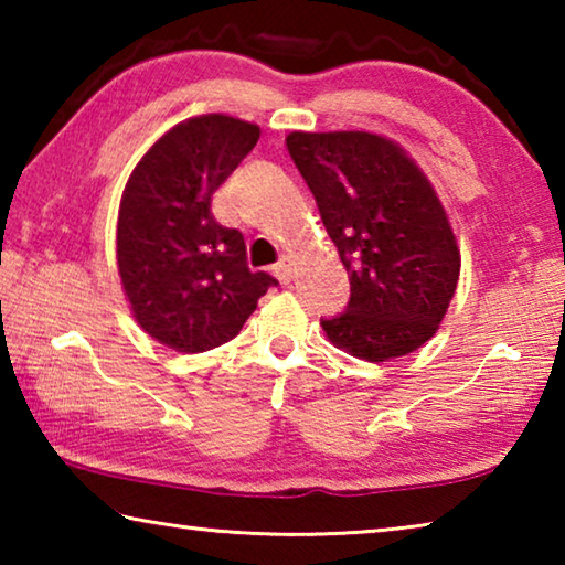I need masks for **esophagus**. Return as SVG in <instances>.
<instances>
[{
    "label": "esophagus",
    "mask_w": 565,
    "mask_h": 565,
    "mask_svg": "<svg viewBox=\"0 0 565 565\" xmlns=\"http://www.w3.org/2000/svg\"><path fill=\"white\" fill-rule=\"evenodd\" d=\"M274 274L281 284H289L291 281V262L286 259V256H281V259L274 264Z\"/></svg>",
    "instance_id": "obj_1"
}]
</instances>
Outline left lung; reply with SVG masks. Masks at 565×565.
<instances>
[{
    "label": "left lung",
    "instance_id": "8db88e82",
    "mask_svg": "<svg viewBox=\"0 0 565 565\" xmlns=\"http://www.w3.org/2000/svg\"><path fill=\"white\" fill-rule=\"evenodd\" d=\"M286 149L349 271L347 309L321 319L331 343L376 363L424 347L461 271L428 179L394 141L369 131H291Z\"/></svg>",
    "mask_w": 565,
    "mask_h": 565
}]
</instances>
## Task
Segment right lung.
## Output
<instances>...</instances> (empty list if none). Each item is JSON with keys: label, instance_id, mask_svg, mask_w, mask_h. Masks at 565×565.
Segmentation results:
<instances>
[{"label": "right lung", "instance_id": "1", "mask_svg": "<svg viewBox=\"0 0 565 565\" xmlns=\"http://www.w3.org/2000/svg\"><path fill=\"white\" fill-rule=\"evenodd\" d=\"M259 141V127L224 114L167 131L124 189L117 262L134 319L169 349L199 353L232 341L279 281L246 266L238 228L212 214L214 191Z\"/></svg>", "mask_w": 565, "mask_h": 565}]
</instances>
